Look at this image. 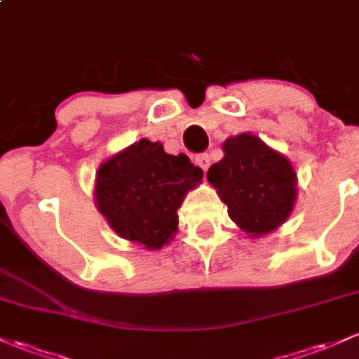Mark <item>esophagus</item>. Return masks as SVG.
<instances>
[{
  "instance_id": "obj_1",
  "label": "esophagus",
  "mask_w": 359,
  "mask_h": 359,
  "mask_svg": "<svg viewBox=\"0 0 359 359\" xmlns=\"http://www.w3.org/2000/svg\"><path fill=\"white\" fill-rule=\"evenodd\" d=\"M195 163H196V165H200L203 171H207L210 165V156L209 154H198V156L195 157Z\"/></svg>"
}]
</instances>
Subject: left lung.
Segmentation results:
<instances>
[{
  "label": "left lung",
  "mask_w": 359,
  "mask_h": 359,
  "mask_svg": "<svg viewBox=\"0 0 359 359\" xmlns=\"http://www.w3.org/2000/svg\"><path fill=\"white\" fill-rule=\"evenodd\" d=\"M222 150L224 157L210 165L207 180L229 217L253 238L276 231L287 221L298 195L291 163L252 133L229 137Z\"/></svg>",
  "instance_id": "obj_1"
}]
</instances>
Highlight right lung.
Masks as SVG:
<instances>
[{"label": "right lung", "mask_w": 359, "mask_h": 359, "mask_svg": "<svg viewBox=\"0 0 359 359\" xmlns=\"http://www.w3.org/2000/svg\"><path fill=\"white\" fill-rule=\"evenodd\" d=\"M202 178L184 154L169 156L159 142L142 138L101 164L95 203L118 236L159 250L175 238L176 210Z\"/></svg>", "instance_id": "1"}]
</instances>
